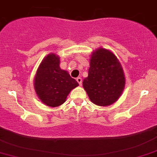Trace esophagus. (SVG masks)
Returning a JSON list of instances; mask_svg holds the SVG:
<instances>
[{"instance_id":"obj_1","label":"esophagus","mask_w":157,"mask_h":157,"mask_svg":"<svg viewBox=\"0 0 157 157\" xmlns=\"http://www.w3.org/2000/svg\"><path fill=\"white\" fill-rule=\"evenodd\" d=\"M76 80H77V83L80 84V86H81V85H82V79L80 78V77H77V78L76 79Z\"/></svg>"}]
</instances>
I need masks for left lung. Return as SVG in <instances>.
Returning <instances> with one entry per match:
<instances>
[{
    "mask_svg": "<svg viewBox=\"0 0 157 157\" xmlns=\"http://www.w3.org/2000/svg\"><path fill=\"white\" fill-rule=\"evenodd\" d=\"M90 61L88 77L83 81V88L96 105H112L121 96L125 85L121 63L112 52L102 48L93 52Z\"/></svg>",
    "mask_w": 157,
    "mask_h": 157,
    "instance_id": "1",
    "label": "left lung"
}]
</instances>
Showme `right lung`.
Wrapping results in <instances>:
<instances>
[{
  "instance_id": "1",
  "label": "right lung",
  "mask_w": 157,
  "mask_h": 157,
  "mask_svg": "<svg viewBox=\"0 0 157 157\" xmlns=\"http://www.w3.org/2000/svg\"><path fill=\"white\" fill-rule=\"evenodd\" d=\"M59 64V57L49 54L41 62L34 78V88L38 97L50 107L62 105L70 92L79 86L67 71L61 69Z\"/></svg>"
}]
</instances>
